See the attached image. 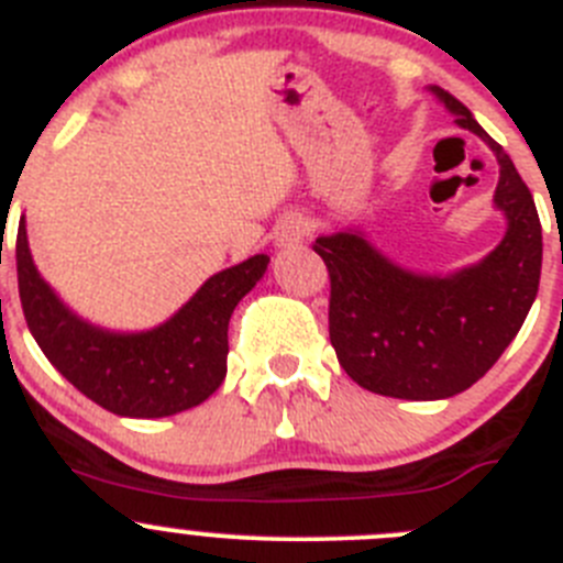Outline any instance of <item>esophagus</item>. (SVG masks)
I'll use <instances>...</instances> for the list:
<instances>
[{"label":"esophagus","mask_w":563,"mask_h":563,"mask_svg":"<svg viewBox=\"0 0 563 563\" xmlns=\"http://www.w3.org/2000/svg\"><path fill=\"white\" fill-rule=\"evenodd\" d=\"M306 235H308V221L302 219V216H288V219H283L280 224H277L275 244L283 246V250H288V246L302 244V238Z\"/></svg>","instance_id":"34e87169"}]
</instances>
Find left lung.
Listing matches in <instances>:
<instances>
[{"mask_svg":"<svg viewBox=\"0 0 563 563\" xmlns=\"http://www.w3.org/2000/svg\"><path fill=\"white\" fill-rule=\"evenodd\" d=\"M434 95L499 159L503 244L471 269L423 277L389 263L356 232L313 241L331 277L328 331L339 364L358 387L407 401L452 398L479 382L519 333L541 277V221L528 185L454 95Z\"/></svg>","mask_w":563,"mask_h":563,"instance_id":"1","label":"left lung"}]
</instances>
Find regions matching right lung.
I'll return each mask as SVG.
<instances>
[{
	"mask_svg": "<svg viewBox=\"0 0 563 563\" xmlns=\"http://www.w3.org/2000/svg\"><path fill=\"white\" fill-rule=\"evenodd\" d=\"M255 255L212 275L179 313L145 333H109L75 317L35 272L24 221L16 235L19 297L27 328L60 376L123 418H165L199 407L227 376V328L266 272Z\"/></svg>",
	"mask_w": 563,
	"mask_h": 563,
	"instance_id": "1",
	"label": "right lung"
}]
</instances>
